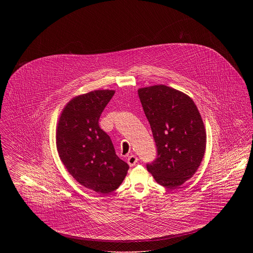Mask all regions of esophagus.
<instances>
[{
  "label": "esophagus",
  "mask_w": 253,
  "mask_h": 253,
  "mask_svg": "<svg viewBox=\"0 0 253 253\" xmlns=\"http://www.w3.org/2000/svg\"><path fill=\"white\" fill-rule=\"evenodd\" d=\"M127 164L129 165V167H133V166H135L136 165V163L138 162V158L136 157V156H134V155H131V156H129L128 158H127Z\"/></svg>",
  "instance_id": "esophagus-1"
}]
</instances>
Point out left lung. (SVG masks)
Here are the masks:
<instances>
[{
  "mask_svg": "<svg viewBox=\"0 0 253 253\" xmlns=\"http://www.w3.org/2000/svg\"><path fill=\"white\" fill-rule=\"evenodd\" d=\"M157 146L147 170L160 185L175 189L191 178L206 151L207 134L200 112L185 93L160 84L138 89Z\"/></svg>",
  "mask_w": 253,
  "mask_h": 253,
  "instance_id": "obj_1",
  "label": "left lung"
}]
</instances>
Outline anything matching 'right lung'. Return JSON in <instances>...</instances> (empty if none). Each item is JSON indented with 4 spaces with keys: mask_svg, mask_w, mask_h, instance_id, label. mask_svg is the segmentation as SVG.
I'll return each mask as SVG.
<instances>
[{
    "mask_svg": "<svg viewBox=\"0 0 253 253\" xmlns=\"http://www.w3.org/2000/svg\"><path fill=\"white\" fill-rule=\"evenodd\" d=\"M114 90H94L77 96L63 109L56 147L68 172L81 185L106 195L122 184L129 169L115 153L99 119Z\"/></svg>",
    "mask_w": 253,
    "mask_h": 253,
    "instance_id": "add662e5",
    "label": "right lung"
}]
</instances>
